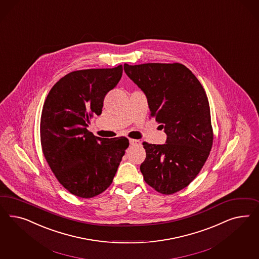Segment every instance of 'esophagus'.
Here are the masks:
<instances>
[{"label": "esophagus", "mask_w": 259, "mask_h": 259, "mask_svg": "<svg viewBox=\"0 0 259 259\" xmlns=\"http://www.w3.org/2000/svg\"><path fill=\"white\" fill-rule=\"evenodd\" d=\"M129 142H130L131 145H134V146H136V145H141V141H138V140H130Z\"/></svg>", "instance_id": "34e87169"}]
</instances>
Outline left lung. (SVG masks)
Listing matches in <instances>:
<instances>
[{"instance_id": "8db88e82", "label": "left lung", "mask_w": 259, "mask_h": 259, "mask_svg": "<svg viewBox=\"0 0 259 259\" xmlns=\"http://www.w3.org/2000/svg\"><path fill=\"white\" fill-rule=\"evenodd\" d=\"M123 67L167 135L164 144L142 143L146 158L141 174L157 192L174 194L195 180L212 149L208 98L196 76L181 63H125Z\"/></svg>"}]
</instances>
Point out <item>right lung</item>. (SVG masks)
I'll return each instance as SVG.
<instances>
[{
    "instance_id": "add662e5",
    "label": "right lung",
    "mask_w": 259,
    "mask_h": 259,
    "mask_svg": "<svg viewBox=\"0 0 259 259\" xmlns=\"http://www.w3.org/2000/svg\"><path fill=\"white\" fill-rule=\"evenodd\" d=\"M121 76L122 65L71 72L56 82L44 104V155L59 182L78 197H93L109 187L129 146L124 137L104 139L87 130Z\"/></svg>"
}]
</instances>
